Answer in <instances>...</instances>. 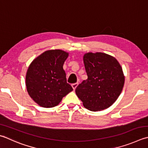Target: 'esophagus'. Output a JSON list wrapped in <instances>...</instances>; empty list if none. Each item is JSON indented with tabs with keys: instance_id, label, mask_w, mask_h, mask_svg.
<instances>
[{
	"instance_id": "obj_1",
	"label": "esophagus",
	"mask_w": 148,
	"mask_h": 148,
	"mask_svg": "<svg viewBox=\"0 0 148 148\" xmlns=\"http://www.w3.org/2000/svg\"><path fill=\"white\" fill-rule=\"evenodd\" d=\"M78 83L77 82V83H73V84H72V88H73V89L74 90H75L76 89V88L77 87V86L78 85Z\"/></svg>"
}]
</instances>
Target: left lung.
Here are the masks:
<instances>
[{
  "mask_svg": "<svg viewBox=\"0 0 148 148\" xmlns=\"http://www.w3.org/2000/svg\"><path fill=\"white\" fill-rule=\"evenodd\" d=\"M83 62L88 78L77 86L76 95L89 110L108 108L117 99L124 86L120 64L115 58L102 53H86Z\"/></svg>",
  "mask_w": 148,
  "mask_h": 148,
  "instance_id": "obj_1",
  "label": "left lung"
}]
</instances>
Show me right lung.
Listing matches in <instances>:
<instances>
[{"label": "right lung", "mask_w": 148, "mask_h": 148, "mask_svg": "<svg viewBox=\"0 0 148 148\" xmlns=\"http://www.w3.org/2000/svg\"><path fill=\"white\" fill-rule=\"evenodd\" d=\"M69 54L62 50L45 51L28 68L25 83L29 95L40 106L52 108L73 90L66 82L63 66Z\"/></svg>", "instance_id": "add662e5"}]
</instances>
